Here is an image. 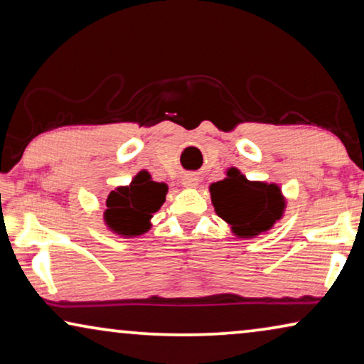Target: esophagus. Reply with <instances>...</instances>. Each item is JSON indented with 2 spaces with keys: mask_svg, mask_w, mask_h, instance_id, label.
<instances>
[{
  "mask_svg": "<svg viewBox=\"0 0 364 364\" xmlns=\"http://www.w3.org/2000/svg\"><path fill=\"white\" fill-rule=\"evenodd\" d=\"M183 186L184 188H189V189H193V188H198V184H199V178L196 176V175H193V173H189V175H184L183 176Z\"/></svg>",
  "mask_w": 364,
  "mask_h": 364,
  "instance_id": "1",
  "label": "esophagus"
}]
</instances>
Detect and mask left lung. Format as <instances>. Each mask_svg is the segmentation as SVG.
<instances>
[{
  "label": "left lung",
  "instance_id": "8db88e82",
  "mask_svg": "<svg viewBox=\"0 0 364 364\" xmlns=\"http://www.w3.org/2000/svg\"><path fill=\"white\" fill-rule=\"evenodd\" d=\"M224 180L209 186L215 214L230 225L238 238H255L283 219L286 198L274 183L250 181L230 166Z\"/></svg>",
  "mask_w": 364,
  "mask_h": 364
}]
</instances>
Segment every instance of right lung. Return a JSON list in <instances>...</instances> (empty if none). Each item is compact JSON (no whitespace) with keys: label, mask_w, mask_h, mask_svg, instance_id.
I'll return each instance as SVG.
<instances>
[{"label":"right lung","mask_w":364,"mask_h":364,"mask_svg":"<svg viewBox=\"0 0 364 364\" xmlns=\"http://www.w3.org/2000/svg\"><path fill=\"white\" fill-rule=\"evenodd\" d=\"M165 183L151 180L147 170L139 171L127 186H117L106 199L102 219L107 229L121 237H139L150 230L151 217L164 205Z\"/></svg>","instance_id":"obj_1"}]
</instances>
